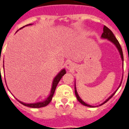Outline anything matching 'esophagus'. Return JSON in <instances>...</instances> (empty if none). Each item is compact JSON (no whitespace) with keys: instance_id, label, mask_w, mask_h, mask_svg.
I'll return each mask as SVG.
<instances>
[{"instance_id":"1","label":"esophagus","mask_w":129,"mask_h":129,"mask_svg":"<svg viewBox=\"0 0 129 129\" xmlns=\"http://www.w3.org/2000/svg\"><path fill=\"white\" fill-rule=\"evenodd\" d=\"M75 63H73V62H71V61H69V62H67V63H66V69H69V70L73 69L74 68H75Z\"/></svg>"}]
</instances>
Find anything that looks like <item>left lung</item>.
Wrapping results in <instances>:
<instances>
[{"label": "left lung", "mask_w": 129, "mask_h": 129, "mask_svg": "<svg viewBox=\"0 0 129 129\" xmlns=\"http://www.w3.org/2000/svg\"><path fill=\"white\" fill-rule=\"evenodd\" d=\"M103 31H104V32H103L102 36H101V38H102V39H107L109 41H110L111 42H112V44H113L116 47L117 49H118V51H119V54H120V56H121V60H122V61H123V54L122 49H121V46H120V44H119V42L118 41V40L116 39V38L115 37V36L114 35L113 33H112V31H111V29H109L107 27H106L105 25H104V30H103ZM121 82H122V80H121ZM121 83H120V84H119V87H118V89H117L115 91H114V92L113 93H112V94H111V96H110L109 97V98H108L105 101V102H103L102 104H100V105H102L103 104H105V103H106L107 102H108V100H109L112 98V96L114 95V94L116 93V92L117 90H118V89H119V87H120V85H121ZM75 95H76V98H77V100H78L79 102H80L82 105H85V106L89 107H96V106H92V105H89V104H86V103H85V102H83L82 99H81V98L80 97V96L78 95V94L77 90H76V83H75Z\"/></svg>", "instance_id": "8db88e82"}]
</instances>
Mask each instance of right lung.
Instances as JSON below:
<instances>
[{
	"label": "right lung",
	"instance_id": "add662e5",
	"mask_svg": "<svg viewBox=\"0 0 129 129\" xmlns=\"http://www.w3.org/2000/svg\"><path fill=\"white\" fill-rule=\"evenodd\" d=\"M32 25V24H27V25H25V26H27V25ZM25 26L22 27V28L24 27ZM22 28H20V29H22ZM17 32H16V33H17ZM3 67H4V64H3ZM66 69H62V70L60 71L58 73L57 75H56V76L54 78L53 82H52V86H51V89L50 94H49V95L47 96V98H46L44 100L41 101V102H37V103H31V104H27V103H24V102H21V101L18 100L16 98H15L18 101V102H20V104H22V105H25V106L29 107L40 108V107H43L46 106V105H48V104L51 102V101L52 98H53V94H54V91H55V89H56V86H57L58 83V82H60V80H61V78H62V76H63V75L66 74ZM5 82H6V80H5Z\"/></svg>",
	"mask_w": 129,
	"mask_h": 129
}]
</instances>
